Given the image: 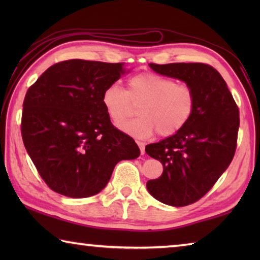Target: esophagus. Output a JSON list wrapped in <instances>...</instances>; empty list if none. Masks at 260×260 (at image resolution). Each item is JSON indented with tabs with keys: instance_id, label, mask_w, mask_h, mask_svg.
<instances>
[{
	"instance_id": "obj_1",
	"label": "esophagus",
	"mask_w": 260,
	"mask_h": 260,
	"mask_svg": "<svg viewBox=\"0 0 260 260\" xmlns=\"http://www.w3.org/2000/svg\"><path fill=\"white\" fill-rule=\"evenodd\" d=\"M136 143H138V146H139L140 150H141V153H142V155H143V153L146 152V150H144V143L143 142H140V141H138V142H136Z\"/></svg>"
}]
</instances>
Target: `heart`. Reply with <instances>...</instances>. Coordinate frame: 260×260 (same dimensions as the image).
I'll return each mask as SVG.
<instances>
[{
	"label": "heart",
	"mask_w": 260,
	"mask_h": 260,
	"mask_svg": "<svg viewBox=\"0 0 260 260\" xmlns=\"http://www.w3.org/2000/svg\"><path fill=\"white\" fill-rule=\"evenodd\" d=\"M102 104L111 120L120 122L118 127L127 134L148 138L157 131L161 136H171L191 119L196 96L188 83L147 72L129 78L126 90L118 83L108 86L102 94ZM134 105H139L140 116L124 122Z\"/></svg>",
	"instance_id": "obj_1"
}]
</instances>
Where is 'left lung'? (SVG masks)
<instances>
[{
  "label": "left lung",
  "mask_w": 260,
  "mask_h": 260,
  "mask_svg": "<svg viewBox=\"0 0 260 260\" xmlns=\"http://www.w3.org/2000/svg\"><path fill=\"white\" fill-rule=\"evenodd\" d=\"M153 71L182 80L195 91L196 108L183 128L146 152L162 164L148 191L161 203L186 206L201 200L214 186L235 155L240 111L214 68L203 63L149 64Z\"/></svg>",
  "instance_id": "obj_1"
}]
</instances>
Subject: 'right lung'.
Segmentation results:
<instances>
[{
  "label": "right lung",
  "mask_w": 260,
  "mask_h": 260,
  "mask_svg": "<svg viewBox=\"0 0 260 260\" xmlns=\"http://www.w3.org/2000/svg\"><path fill=\"white\" fill-rule=\"evenodd\" d=\"M124 73V63L69 59L28 88L21 138L51 190L72 199L96 195L118 161L140 156L135 141L112 125L102 104L105 88Z\"/></svg>",
  "instance_id": "right-lung-1"
}]
</instances>
